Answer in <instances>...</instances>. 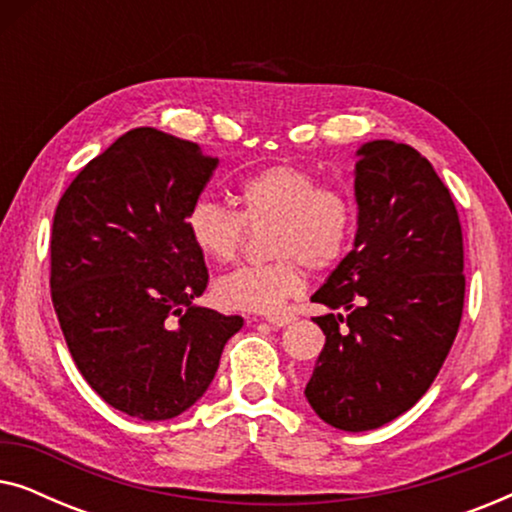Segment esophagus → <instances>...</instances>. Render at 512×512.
<instances>
[{
	"label": "esophagus",
	"instance_id": "34e87169",
	"mask_svg": "<svg viewBox=\"0 0 512 512\" xmlns=\"http://www.w3.org/2000/svg\"><path fill=\"white\" fill-rule=\"evenodd\" d=\"M265 321H268V324L275 326V328H284V326L291 324L293 317H291V314H268Z\"/></svg>",
	"mask_w": 512,
	"mask_h": 512
}]
</instances>
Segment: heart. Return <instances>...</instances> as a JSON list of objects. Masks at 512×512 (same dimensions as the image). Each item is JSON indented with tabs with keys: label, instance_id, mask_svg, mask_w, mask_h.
<instances>
[{
	"label": "heart",
	"instance_id": "b5f03b06",
	"mask_svg": "<svg viewBox=\"0 0 512 512\" xmlns=\"http://www.w3.org/2000/svg\"><path fill=\"white\" fill-rule=\"evenodd\" d=\"M233 212L202 198L186 214L195 251L214 265L230 263L247 226L268 228V254L275 261L242 265L214 282V300L233 312H277L305 286L303 263L326 270L345 254L354 235V205L345 191L319 186L317 174L298 165L263 167L235 186Z\"/></svg>",
	"mask_w": 512,
	"mask_h": 512
}]
</instances>
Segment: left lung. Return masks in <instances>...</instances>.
<instances>
[{
    "label": "left lung",
    "instance_id": "8db88e82",
    "mask_svg": "<svg viewBox=\"0 0 512 512\" xmlns=\"http://www.w3.org/2000/svg\"><path fill=\"white\" fill-rule=\"evenodd\" d=\"M356 235L314 303L326 335L305 398L340 431L410 410L436 380L464 310V242L452 195L422 153L391 139L356 149Z\"/></svg>",
    "mask_w": 512,
    "mask_h": 512
}]
</instances>
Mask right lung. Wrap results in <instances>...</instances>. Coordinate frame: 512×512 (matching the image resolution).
I'll return each mask as SVG.
<instances>
[{
  "instance_id": "add662e5",
  "label": "right lung",
  "mask_w": 512,
  "mask_h": 512,
  "mask_svg": "<svg viewBox=\"0 0 512 512\" xmlns=\"http://www.w3.org/2000/svg\"><path fill=\"white\" fill-rule=\"evenodd\" d=\"M216 165L198 144L135 128L76 174L53 216V307L76 368L144 422L198 403L244 326L195 305L209 275L186 214Z\"/></svg>"
}]
</instances>
